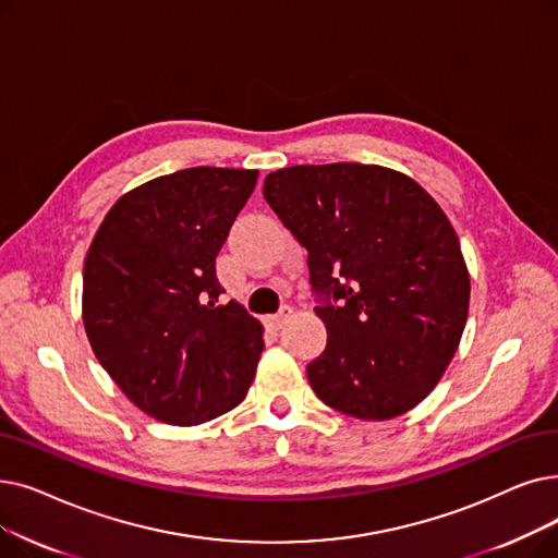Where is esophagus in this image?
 <instances>
[{
    "label": "esophagus",
    "mask_w": 558,
    "mask_h": 558,
    "mask_svg": "<svg viewBox=\"0 0 558 558\" xmlns=\"http://www.w3.org/2000/svg\"><path fill=\"white\" fill-rule=\"evenodd\" d=\"M289 314H292V307H282L278 314H269V317H266V326L274 330H280L287 324Z\"/></svg>",
    "instance_id": "1"
}]
</instances>
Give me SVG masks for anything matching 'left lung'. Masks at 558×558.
Returning <instances> with one entry per match:
<instances>
[{
  "instance_id": "8db88e82",
  "label": "left lung",
  "mask_w": 558,
  "mask_h": 558,
  "mask_svg": "<svg viewBox=\"0 0 558 558\" xmlns=\"http://www.w3.org/2000/svg\"><path fill=\"white\" fill-rule=\"evenodd\" d=\"M264 198L307 251L328 342L305 367L339 413L383 422L415 408L451 362L470 310L458 236L428 193L383 166H289Z\"/></svg>"
}]
</instances>
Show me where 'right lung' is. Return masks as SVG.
I'll use <instances>...</instances> for the list:
<instances>
[{
    "mask_svg": "<svg viewBox=\"0 0 558 558\" xmlns=\"http://www.w3.org/2000/svg\"><path fill=\"white\" fill-rule=\"evenodd\" d=\"M257 171L196 166L125 193L84 262V326L100 365L143 413L193 426L244 401L262 324L221 305L216 255Z\"/></svg>",
    "mask_w": 558,
    "mask_h": 558,
    "instance_id": "obj_1",
    "label": "right lung"
}]
</instances>
